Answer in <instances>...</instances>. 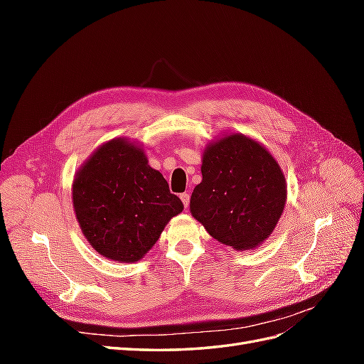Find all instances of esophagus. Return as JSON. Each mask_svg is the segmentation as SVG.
Segmentation results:
<instances>
[{
  "label": "esophagus",
  "mask_w": 364,
  "mask_h": 364,
  "mask_svg": "<svg viewBox=\"0 0 364 364\" xmlns=\"http://www.w3.org/2000/svg\"><path fill=\"white\" fill-rule=\"evenodd\" d=\"M181 200H182L185 208H188L190 206V194L188 193H182L181 194Z\"/></svg>",
  "instance_id": "obj_1"
}]
</instances>
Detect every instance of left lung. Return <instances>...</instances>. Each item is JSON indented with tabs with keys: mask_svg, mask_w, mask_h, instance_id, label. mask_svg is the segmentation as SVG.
<instances>
[{
	"mask_svg": "<svg viewBox=\"0 0 364 364\" xmlns=\"http://www.w3.org/2000/svg\"><path fill=\"white\" fill-rule=\"evenodd\" d=\"M287 182L279 164L258 141L230 134L213 141L202 161V182L190 209L208 234L237 250L257 247L282 215Z\"/></svg>",
	"mask_w": 364,
	"mask_h": 364,
	"instance_id": "8db88e82",
	"label": "left lung"
}]
</instances>
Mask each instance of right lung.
I'll return each mask as SVG.
<instances>
[{"label": "right lung", "mask_w": 364, "mask_h": 364, "mask_svg": "<svg viewBox=\"0 0 364 364\" xmlns=\"http://www.w3.org/2000/svg\"><path fill=\"white\" fill-rule=\"evenodd\" d=\"M73 205L90 245L119 262L139 261L183 209L144 150L126 138L105 142L82 165L73 182Z\"/></svg>", "instance_id": "1"}]
</instances>
